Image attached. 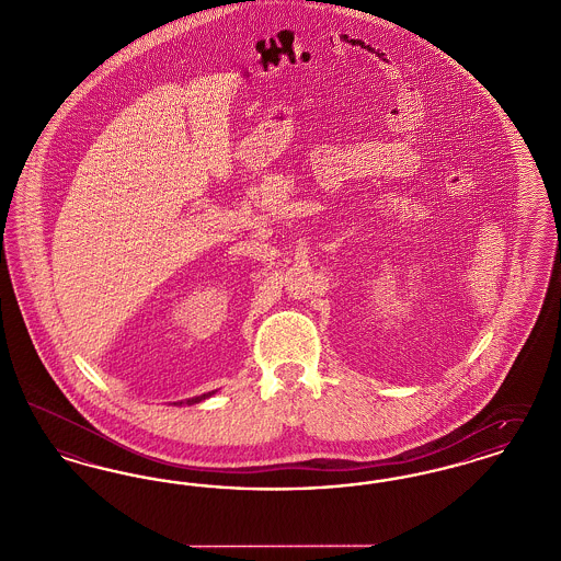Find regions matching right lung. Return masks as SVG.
Instances as JSON below:
<instances>
[{
  "label": "right lung",
  "mask_w": 561,
  "mask_h": 561,
  "mask_svg": "<svg viewBox=\"0 0 561 561\" xmlns=\"http://www.w3.org/2000/svg\"><path fill=\"white\" fill-rule=\"evenodd\" d=\"M210 396H214V391H210V393H204V396H197V398H191V400L187 401H174V405H183V403H199V401L208 400Z\"/></svg>",
  "instance_id": "right-lung-1"
}]
</instances>
